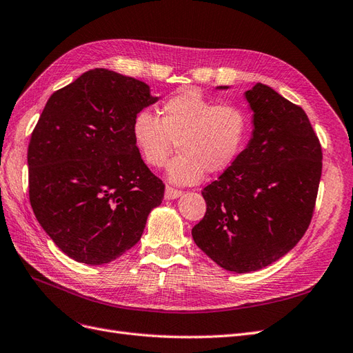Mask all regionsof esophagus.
<instances>
[{
	"label": "esophagus",
	"mask_w": 353,
	"mask_h": 353,
	"mask_svg": "<svg viewBox=\"0 0 353 353\" xmlns=\"http://www.w3.org/2000/svg\"><path fill=\"white\" fill-rule=\"evenodd\" d=\"M182 195H183L182 190L174 189V188H171V186H167V188H165V194H164V198H165V199H176V198L182 196Z\"/></svg>",
	"instance_id": "34e87169"
}]
</instances>
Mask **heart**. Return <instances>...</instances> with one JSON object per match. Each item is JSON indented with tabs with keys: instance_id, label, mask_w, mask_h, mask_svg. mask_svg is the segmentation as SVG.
I'll return each mask as SVG.
<instances>
[{
	"instance_id": "1",
	"label": "heart",
	"mask_w": 353,
	"mask_h": 353,
	"mask_svg": "<svg viewBox=\"0 0 353 353\" xmlns=\"http://www.w3.org/2000/svg\"><path fill=\"white\" fill-rule=\"evenodd\" d=\"M161 119L139 110L132 121V137L140 157L150 167H163L177 143L180 155L168 165V180L195 185L210 174L223 173L247 143L250 117L236 105H219L196 90H183L161 106Z\"/></svg>"
}]
</instances>
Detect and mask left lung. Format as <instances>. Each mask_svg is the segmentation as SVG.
<instances>
[{"mask_svg": "<svg viewBox=\"0 0 353 353\" xmlns=\"http://www.w3.org/2000/svg\"><path fill=\"white\" fill-rule=\"evenodd\" d=\"M245 99L253 134L204 188L207 211L192 229L195 244L236 274L266 268L296 247L314 214L322 171V149L303 109L261 83Z\"/></svg>", "mask_w": 353, "mask_h": 353, "instance_id": "left-lung-1", "label": "left lung"}]
</instances>
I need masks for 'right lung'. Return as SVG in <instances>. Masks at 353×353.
Instances as JSON below:
<instances>
[{"label": "right lung", "mask_w": 353, "mask_h": 353, "mask_svg": "<svg viewBox=\"0 0 353 353\" xmlns=\"http://www.w3.org/2000/svg\"><path fill=\"white\" fill-rule=\"evenodd\" d=\"M143 81L96 68L54 92L28 148L29 201L66 256L105 265L139 243L164 183L140 157L134 115L155 103Z\"/></svg>", "instance_id": "add662e5"}]
</instances>
